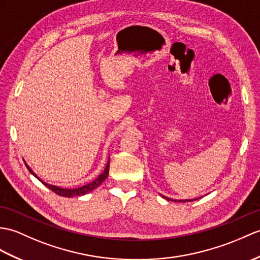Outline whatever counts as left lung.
Masks as SVG:
<instances>
[{
	"instance_id": "obj_1",
	"label": "left lung",
	"mask_w": 260,
	"mask_h": 260,
	"mask_svg": "<svg viewBox=\"0 0 260 260\" xmlns=\"http://www.w3.org/2000/svg\"><path fill=\"white\" fill-rule=\"evenodd\" d=\"M165 198L167 199V201H171V198H167V197H165ZM196 199H197V198L191 199V202H192V201H196ZM172 201H173V199H172ZM179 202H190V201H189V199H187V201H179Z\"/></svg>"
}]
</instances>
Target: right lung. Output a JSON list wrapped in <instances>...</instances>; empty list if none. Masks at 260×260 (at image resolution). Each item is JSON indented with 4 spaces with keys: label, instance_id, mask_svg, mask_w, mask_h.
I'll use <instances>...</instances> for the list:
<instances>
[{
    "label": "right lung",
    "instance_id": "add662e5",
    "mask_svg": "<svg viewBox=\"0 0 260 260\" xmlns=\"http://www.w3.org/2000/svg\"><path fill=\"white\" fill-rule=\"evenodd\" d=\"M25 166L27 167V170H28V172L31 173V174H33L34 176L38 178V176H36V175L32 172V170L31 168H29L26 164H25ZM108 171H110V160L107 161V164H106V167H105V170H104V172H103L100 176L96 178L95 180H93L92 183H88L87 185H84V186H82V187H78V188H74V189H66V188H61V187H56V186H53V185H48V184H45V183H43L46 187H48V188H50L52 191H54L55 192L56 195H59V196H63V197H73V196H82V195H85V194H87V192H89V191H92V190H94L95 188H98V187L104 182V180L106 179V177L108 176Z\"/></svg>",
    "mask_w": 260,
    "mask_h": 260
}]
</instances>
